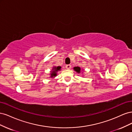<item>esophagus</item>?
I'll use <instances>...</instances> for the list:
<instances>
[{
	"mask_svg": "<svg viewBox=\"0 0 132 132\" xmlns=\"http://www.w3.org/2000/svg\"><path fill=\"white\" fill-rule=\"evenodd\" d=\"M65 68L67 69H70L71 68V65L70 64H68L65 66Z\"/></svg>",
	"mask_w": 132,
	"mask_h": 132,
	"instance_id": "34e87169",
	"label": "esophagus"
}]
</instances>
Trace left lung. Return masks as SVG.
I'll list each match as a JSON object with an SVG mask.
<instances>
[{
    "label": "left lung",
    "mask_w": 132,
    "mask_h": 132,
    "mask_svg": "<svg viewBox=\"0 0 132 132\" xmlns=\"http://www.w3.org/2000/svg\"><path fill=\"white\" fill-rule=\"evenodd\" d=\"M74 69L78 73H80V67H74Z\"/></svg>",
    "instance_id": "8db88e82"
}]
</instances>
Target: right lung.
I'll return each mask as SVG.
<instances>
[{"label":"right lung","instance_id":"obj_1","mask_svg":"<svg viewBox=\"0 0 132 132\" xmlns=\"http://www.w3.org/2000/svg\"><path fill=\"white\" fill-rule=\"evenodd\" d=\"M61 67H53V71H51V77H55V76L57 75V72L61 69Z\"/></svg>","mask_w":132,"mask_h":132}]
</instances>
